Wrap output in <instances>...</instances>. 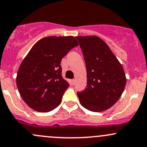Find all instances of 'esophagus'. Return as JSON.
I'll return each instance as SVG.
<instances>
[{
	"label": "esophagus",
	"mask_w": 147,
	"mask_h": 147,
	"mask_svg": "<svg viewBox=\"0 0 147 147\" xmlns=\"http://www.w3.org/2000/svg\"><path fill=\"white\" fill-rule=\"evenodd\" d=\"M70 82H71V84L74 85V84H75V79H73V80H71Z\"/></svg>",
	"instance_id": "esophagus-1"
}]
</instances>
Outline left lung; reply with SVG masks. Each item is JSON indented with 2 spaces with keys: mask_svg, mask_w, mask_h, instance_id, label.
Wrapping results in <instances>:
<instances>
[{
  "mask_svg": "<svg viewBox=\"0 0 147 147\" xmlns=\"http://www.w3.org/2000/svg\"><path fill=\"white\" fill-rule=\"evenodd\" d=\"M85 61L87 85L78 92L82 106L93 112L110 109L126 84L124 69L104 41L96 36H76Z\"/></svg>",
  "mask_w": 147,
  "mask_h": 147,
  "instance_id": "8db88e82",
  "label": "left lung"
}]
</instances>
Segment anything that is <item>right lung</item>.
<instances>
[{
	"instance_id": "right-lung-1",
	"label": "right lung",
	"mask_w": 147,
	"mask_h": 147,
	"mask_svg": "<svg viewBox=\"0 0 147 147\" xmlns=\"http://www.w3.org/2000/svg\"><path fill=\"white\" fill-rule=\"evenodd\" d=\"M78 46L72 36L40 39L22 62L16 83L24 102L34 111L47 113L58 107L69 84L62 77L61 62Z\"/></svg>"
}]
</instances>
